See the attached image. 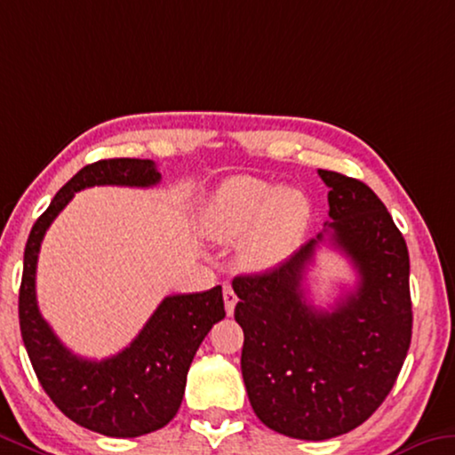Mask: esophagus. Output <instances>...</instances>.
Segmentation results:
<instances>
[{"mask_svg": "<svg viewBox=\"0 0 455 455\" xmlns=\"http://www.w3.org/2000/svg\"><path fill=\"white\" fill-rule=\"evenodd\" d=\"M222 298H225V309H227V314L233 315L235 306H236V301H239V298H236V293L233 291V287H230L228 283H225V287H222Z\"/></svg>", "mask_w": 455, "mask_h": 455, "instance_id": "1", "label": "esophagus"}]
</instances>
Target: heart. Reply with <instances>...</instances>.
I'll list each match as a JSON object with an SVG mask.
<instances>
[{
  "instance_id": "heart-1",
  "label": "heart",
  "mask_w": 455,
  "mask_h": 455,
  "mask_svg": "<svg viewBox=\"0 0 455 455\" xmlns=\"http://www.w3.org/2000/svg\"><path fill=\"white\" fill-rule=\"evenodd\" d=\"M312 219L304 192L277 188L265 180L239 176L225 182L208 206L206 227L214 239H239L241 257L253 269H271L287 261Z\"/></svg>"
}]
</instances>
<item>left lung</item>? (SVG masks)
<instances>
[{"instance_id":"1","label":"left lung","mask_w":455,"mask_h":455,"mask_svg":"<svg viewBox=\"0 0 455 455\" xmlns=\"http://www.w3.org/2000/svg\"><path fill=\"white\" fill-rule=\"evenodd\" d=\"M318 174L331 222L275 269L233 279L251 405L269 429L307 442L369 419L399 377L413 328L409 251L393 216L360 180ZM326 234L359 273L357 290L330 313L309 305L303 287Z\"/></svg>"}]
</instances>
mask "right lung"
Returning <instances> with one entry per match:
<instances>
[{
	"mask_svg": "<svg viewBox=\"0 0 455 455\" xmlns=\"http://www.w3.org/2000/svg\"><path fill=\"white\" fill-rule=\"evenodd\" d=\"M160 180L151 160L115 157L84 165L34 222L24 251L20 330L36 377L68 419L109 437H140L174 419L192 358L214 323L225 318L222 287L168 295L127 348L111 358L89 360L72 355L42 318L36 265L48 227L75 192L92 186L149 188Z\"/></svg>",
	"mask_w": 455,
	"mask_h": 455,
	"instance_id": "right-lung-1",
	"label": "right lung"
}]
</instances>
